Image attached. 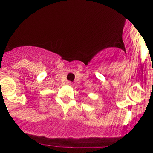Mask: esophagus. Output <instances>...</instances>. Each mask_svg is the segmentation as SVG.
Returning <instances> with one entry per match:
<instances>
[{
	"label": "esophagus",
	"instance_id": "1",
	"mask_svg": "<svg viewBox=\"0 0 153 153\" xmlns=\"http://www.w3.org/2000/svg\"><path fill=\"white\" fill-rule=\"evenodd\" d=\"M67 84H68V85H71V84H71L70 82H68V83H67Z\"/></svg>",
	"mask_w": 153,
	"mask_h": 153
}]
</instances>
